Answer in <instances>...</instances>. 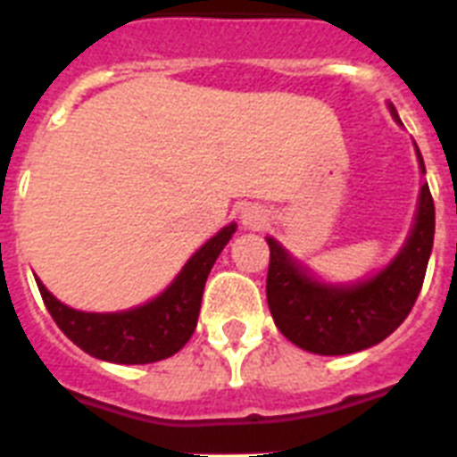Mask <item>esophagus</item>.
I'll return each instance as SVG.
<instances>
[{"label":"esophagus","mask_w":457,"mask_h":457,"mask_svg":"<svg viewBox=\"0 0 457 457\" xmlns=\"http://www.w3.org/2000/svg\"><path fill=\"white\" fill-rule=\"evenodd\" d=\"M241 222L248 229H261L267 225V213L261 206H246V209L241 211Z\"/></svg>","instance_id":"34e87169"}]
</instances>
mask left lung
I'll return each mask as SVG.
<instances>
[{
  "label": "left lung",
  "mask_w": 457,
  "mask_h": 457,
  "mask_svg": "<svg viewBox=\"0 0 457 457\" xmlns=\"http://www.w3.org/2000/svg\"><path fill=\"white\" fill-rule=\"evenodd\" d=\"M389 110L399 121L395 107ZM418 159L425 173L420 152ZM267 305L277 328L293 345L314 354H352L385 340L413 310L432 253L434 199L428 183H422L406 246L383 272L352 287L312 279L277 241L267 239Z\"/></svg>",
  "instance_id": "1"
}]
</instances>
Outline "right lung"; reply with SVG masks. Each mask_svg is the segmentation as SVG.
<instances>
[{
	"label": "right lung",
	"mask_w": 457,
	"mask_h": 457,
	"mask_svg": "<svg viewBox=\"0 0 457 457\" xmlns=\"http://www.w3.org/2000/svg\"><path fill=\"white\" fill-rule=\"evenodd\" d=\"M235 229V222L222 228L192 255L162 295L126 312H79L55 300L39 279L37 287L58 328L87 354L112 363L162 361L173 357L195 333L206 277Z\"/></svg>",
	"instance_id": "1"
}]
</instances>
